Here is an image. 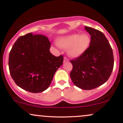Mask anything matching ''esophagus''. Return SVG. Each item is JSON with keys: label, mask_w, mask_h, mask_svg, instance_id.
I'll return each mask as SVG.
<instances>
[{"label": "esophagus", "mask_w": 123, "mask_h": 123, "mask_svg": "<svg viewBox=\"0 0 123 123\" xmlns=\"http://www.w3.org/2000/svg\"><path fill=\"white\" fill-rule=\"evenodd\" d=\"M69 61V60L66 57H64V58H63V62L65 63V62H67Z\"/></svg>", "instance_id": "1"}]
</instances>
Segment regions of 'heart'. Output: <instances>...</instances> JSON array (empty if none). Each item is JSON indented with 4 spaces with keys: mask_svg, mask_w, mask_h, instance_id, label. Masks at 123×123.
Segmentation results:
<instances>
[{
    "mask_svg": "<svg viewBox=\"0 0 123 123\" xmlns=\"http://www.w3.org/2000/svg\"><path fill=\"white\" fill-rule=\"evenodd\" d=\"M57 43L62 49H67L70 57L78 58L88 50L91 44V37L88 33H74L58 37Z\"/></svg>",
    "mask_w": 123,
    "mask_h": 123,
    "instance_id": "b5f03b06",
    "label": "heart"
}]
</instances>
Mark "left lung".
<instances>
[{
    "label": "left lung",
    "mask_w": 123,
    "mask_h": 123,
    "mask_svg": "<svg viewBox=\"0 0 123 123\" xmlns=\"http://www.w3.org/2000/svg\"><path fill=\"white\" fill-rule=\"evenodd\" d=\"M91 35V44L81 56L71 60L73 69L71 80L76 87L89 90L104 84L113 69L112 49L108 39L101 31L85 26Z\"/></svg>",
    "instance_id": "1"
}]
</instances>
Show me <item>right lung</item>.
I'll list each match as a JSON object with an SVG mask.
<instances>
[{
    "mask_svg": "<svg viewBox=\"0 0 123 123\" xmlns=\"http://www.w3.org/2000/svg\"><path fill=\"white\" fill-rule=\"evenodd\" d=\"M51 43L41 35L28 33L20 36L10 52L8 66L11 76L18 86L31 92L47 90L63 57L53 55Z\"/></svg>",
    "mask_w": 123,
    "mask_h": 123,
    "instance_id": "obj_1",
    "label": "right lung"
}]
</instances>
